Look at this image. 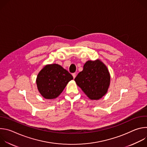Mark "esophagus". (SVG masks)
Here are the masks:
<instances>
[{
    "label": "esophagus",
    "mask_w": 147,
    "mask_h": 147,
    "mask_svg": "<svg viewBox=\"0 0 147 147\" xmlns=\"http://www.w3.org/2000/svg\"><path fill=\"white\" fill-rule=\"evenodd\" d=\"M72 76H73V78H74L76 77V73H73V74H72Z\"/></svg>",
    "instance_id": "1"
}]
</instances>
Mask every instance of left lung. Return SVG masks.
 Returning <instances> with one entry per match:
<instances>
[{"mask_svg":"<svg viewBox=\"0 0 147 147\" xmlns=\"http://www.w3.org/2000/svg\"><path fill=\"white\" fill-rule=\"evenodd\" d=\"M110 74L106 66L99 60L87 61L74 80L91 99H99L107 93Z\"/></svg>","mask_w":147,"mask_h":147,"instance_id":"left-lung-1","label":"left lung"}]
</instances>
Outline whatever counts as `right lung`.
<instances>
[{
    "label": "right lung",
    "mask_w": 147,
    "mask_h": 147,
    "mask_svg": "<svg viewBox=\"0 0 147 147\" xmlns=\"http://www.w3.org/2000/svg\"><path fill=\"white\" fill-rule=\"evenodd\" d=\"M73 79L72 75L57 64L47 65L42 69L36 78L38 89L43 97L53 99L65 89L67 83Z\"/></svg>",
    "instance_id": "obj_1"
}]
</instances>
